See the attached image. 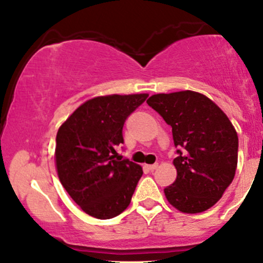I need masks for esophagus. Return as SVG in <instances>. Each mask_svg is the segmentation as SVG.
<instances>
[{
  "label": "esophagus",
  "mask_w": 263,
  "mask_h": 263,
  "mask_svg": "<svg viewBox=\"0 0 263 263\" xmlns=\"http://www.w3.org/2000/svg\"><path fill=\"white\" fill-rule=\"evenodd\" d=\"M146 167L148 168L149 171H155V170H157V168H158V164H157V163H155V164H147Z\"/></svg>",
  "instance_id": "esophagus-1"
}]
</instances>
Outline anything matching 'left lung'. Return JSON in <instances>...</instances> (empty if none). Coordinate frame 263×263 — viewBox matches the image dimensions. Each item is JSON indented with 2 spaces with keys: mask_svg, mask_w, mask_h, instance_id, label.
<instances>
[{
  "mask_svg": "<svg viewBox=\"0 0 263 263\" xmlns=\"http://www.w3.org/2000/svg\"><path fill=\"white\" fill-rule=\"evenodd\" d=\"M147 104L171 125L179 147L173 161L177 178L164 189L165 198L182 213L210 209L235 177L236 129L215 102L192 90L156 93Z\"/></svg>",
  "mask_w": 263,
  "mask_h": 263,
  "instance_id": "8db88e82",
  "label": "left lung"
}]
</instances>
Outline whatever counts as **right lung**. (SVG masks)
<instances>
[{
  "instance_id": "add662e5",
  "label": "right lung",
  "mask_w": 263,
  "mask_h": 263,
  "mask_svg": "<svg viewBox=\"0 0 263 263\" xmlns=\"http://www.w3.org/2000/svg\"><path fill=\"white\" fill-rule=\"evenodd\" d=\"M148 93L96 96L81 104L57 134L55 167L71 199L96 219L127 209L143 174L140 164L116 152L126 119Z\"/></svg>"
}]
</instances>
